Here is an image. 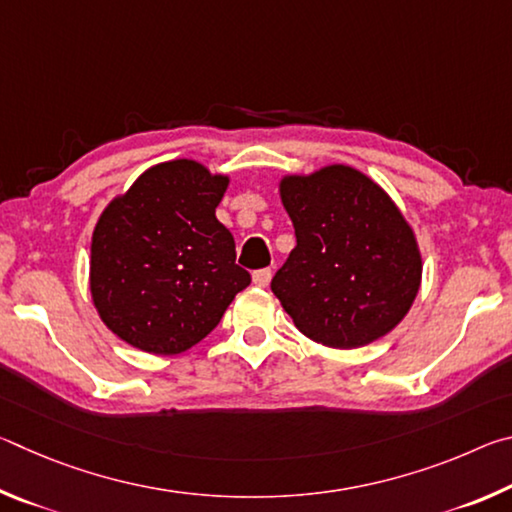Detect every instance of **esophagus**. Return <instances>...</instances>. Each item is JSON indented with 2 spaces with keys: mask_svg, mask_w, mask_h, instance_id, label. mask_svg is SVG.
<instances>
[{
  "mask_svg": "<svg viewBox=\"0 0 512 512\" xmlns=\"http://www.w3.org/2000/svg\"><path fill=\"white\" fill-rule=\"evenodd\" d=\"M271 277H273L271 268H259V271L253 273V282L257 284V287H266V284L271 282Z\"/></svg>",
  "mask_w": 512,
  "mask_h": 512,
  "instance_id": "obj_1",
  "label": "esophagus"
}]
</instances>
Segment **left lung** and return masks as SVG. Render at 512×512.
<instances>
[{
  "mask_svg": "<svg viewBox=\"0 0 512 512\" xmlns=\"http://www.w3.org/2000/svg\"><path fill=\"white\" fill-rule=\"evenodd\" d=\"M280 196L296 248L271 289L300 332L329 348H359L391 332L418 296L422 259L384 189L332 164L287 176Z\"/></svg>",
  "mask_w": 512,
  "mask_h": 512,
  "instance_id": "obj_1",
  "label": "left lung"
}]
</instances>
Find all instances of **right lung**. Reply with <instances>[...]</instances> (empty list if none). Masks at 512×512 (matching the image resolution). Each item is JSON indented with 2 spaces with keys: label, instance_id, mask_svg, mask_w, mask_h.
Here are the masks:
<instances>
[{
  "label": "right lung",
  "instance_id": "right-lung-1",
  "mask_svg": "<svg viewBox=\"0 0 512 512\" xmlns=\"http://www.w3.org/2000/svg\"><path fill=\"white\" fill-rule=\"evenodd\" d=\"M228 178L194 160L155 164L99 216L90 291L121 341L180 354L219 325L250 284L230 230L216 219Z\"/></svg>",
  "mask_w": 512,
  "mask_h": 512
}]
</instances>
